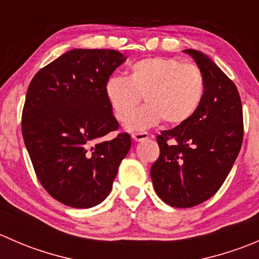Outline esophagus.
Returning <instances> with one entry per match:
<instances>
[{
	"mask_svg": "<svg viewBox=\"0 0 259 259\" xmlns=\"http://www.w3.org/2000/svg\"><path fill=\"white\" fill-rule=\"evenodd\" d=\"M132 138L135 140V142H143V140H146L149 138V134L145 132H139V133H133Z\"/></svg>",
	"mask_w": 259,
	"mask_h": 259,
	"instance_id": "34e87169",
	"label": "esophagus"
}]
</instances>
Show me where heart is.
Here are the masks:
<instances>
[{
	"label": "heart",
	"instance_id": "obj_1",
	"mask_svg": "<svg viewBox=\"0 0 259 259\" xmlns=\"http://www.w3.org/2000/svg\"><path fill=\"white\" fill-rule=\"evenodd\" d=\"M205 91L202 70L173 57H148L130 65L127 76L106 81L105 96L117 121L125 120L143 95L147 104L127 118L129 130H143L164 120L168 125L187 121L199 108Z\"/></svg>",
	"mask_w": 259,
	"mask_h": 259
}]
</instances>
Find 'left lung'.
<instances>
[{
	"label": "left lung",
	"instance_id": "obj_1",
	"mask_svg": "<svg viewBox=\"0 0 259 259\" xmlns=\"http://www.w3.org/2000/svg\"><path fill=\"white\" fill-rule=\"evenodd\" d=\"M205 80L204 98L190 119L156 137L160 154L150 169L163 202L190 208L213 197L243 142V110L234 82L203 52L188 49Z\"/></svg>",
	"mask_w": 259,
	"mask_h": 259
}]
</instances>
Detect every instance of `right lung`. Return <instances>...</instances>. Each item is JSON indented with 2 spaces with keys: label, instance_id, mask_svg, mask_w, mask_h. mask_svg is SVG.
I'll list each match as a JSON object with an SVG mask.
<instances>
[{
  "label": "right lung",
  "instance_id": "obj_1",
  "mask_svg": "<svg viewBox=\"0 0 259 259\" xmlns=\"http://www.w3.org/2000/svg\"><path fill=\"white\" fill-rule=\"evenodd\" d=\"M126 57L116 50L75 49L50 62L28 85L22 137L36 177L65 205L91 208L109 195L132 139L117 132L105 96Z\"/></svg>",
  "mask_w": 259,
  "mask_h": 259
}]
</instances>
